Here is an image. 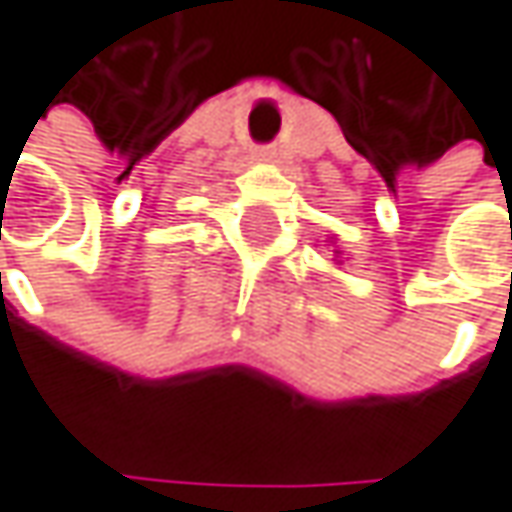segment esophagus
Instances as JSON below:
<instances>
[{
    "label": "esophagus",
    "mask_w": 512,
    "mask_h": 512,
    "mask_svg": "<svg viewBox=\"0 0 512 512\" xmlns=\"http://www.w3.org/2000/svg\"><path fill=\"white\" fill-rule=\"evenodd\" d=\"M255 156L257 159H272L275 156V145H260V148H255Z\"/></svg>",
    "instance_id": "obj_1"
}]
</instances>
